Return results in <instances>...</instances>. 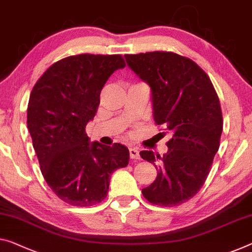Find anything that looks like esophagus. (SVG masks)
<instances>
[{"instance_id":"esophagus-1","label":"esophagus","mask_w":252,"mask_h":252,"mask_svg":"<svg viewBox=\"0 0 252 252\" xmlns=\"http://www.w3.org/2000/svg\"><path fill=\"white\" fill-rule=\"evenodd\" d=\"M129 157L133 160H139L141 157H139V152L136 149H129Z\"/></svg>"}]
</instances>
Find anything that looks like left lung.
Segmentation results:
<instances>
[{
    "instance_id": "8db88e82",
    "label": "left lung",
    "mask_w": 252,
    "mask_h": 252,
    "mask_svg": "<svg viewBox=\"0 0 252 252\" xmlns=\"http://www.w3.org/2000/svg\"><path fill=\"white\" fill-rule=\"evenodd\" d=\"M125 60L151 88L154 122L171 134L162 157L139 153L158 170L157 179L142 193L154 205L177 206L199 191L219 151L223 117L218 94L206 73L178 54L141 53Z\"/></svg>"
}]
</instances>
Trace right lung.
I'll use <instances>...</instances> for the list:
<instances>
[{
	"label": "right lung",
	"mask_w": 252,
	"mask_h": 252,
	"mask_svg": "<svg viewBox=\"0 0 252 252\" xmlns=\"http://www.w3.org/2000/svg\"><path fill=\"white\" fill-rule=\"evenodd\" d=\"M124 67L121 55L69 56L53 64L30 94L27 125L41 173L50 189L73 206L102 202L111 173L128 164L125 145L91 142L86 133L103 86Z\"/></svg>",
	"instance_id": "1"
}]
</instances>
